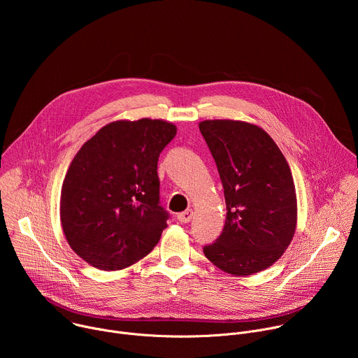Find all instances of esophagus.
Listing matches in <instances>:
<instances>
[{
    "label": "esophagus",
    "instance_id": "esophagus-1",
    "mask_svg": "<svg viewBox=\"0 0 358 358\" xmlns=\"http://www.w3.org/2000/svg\"><path fill=\"white\" fill-rule=\"evenodd\" d=\"M192 217H194L192 210H187V211H184V213H180V214L177 215V220H178L180 222H182V224H187V222H189V221L192 220Z\"/></svg>",
    "mask_w": 358,
    "mask_h": 358
}]
</instances>
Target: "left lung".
Instances as JSON below:
<instances>
[{
    "label": "left lung",
    "instance_id": "left-lung-1",
    "mask_svg": "<svg viewBox=\"0 0 358 358\" xmlns=\"http://www.w3.org/2000/svg\"><path fill=\"white\" fill-rule=\"evenodd\" d=\"M199 131L227 203L222 234L203 246V255L227 273H258L282 257L294 235L297 203L289 164L272 137L255 124L206 120Z\"/></svg>",
    "mask_w": 358,
    "mask_h": 358
}]
</instances>
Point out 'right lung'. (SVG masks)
I'll return each mask as SVG.
<instances>
[{"mask_svg":"<svg viewBox=\"0 0 358 358\" xmlns=\"http://www.w3.org/2000/svg\"><path fill=\"white\" fill-rule=\"evenodd\" d=\"M177 127L164 120H119L101 127L72 160L61 192L69 246L101 271L148 255L167 227L157 163Z\"/></svg>","mask_w":358,"mask_h":358,"instance_id":"right-lung-1","label":"right lung"}]
</instances>
